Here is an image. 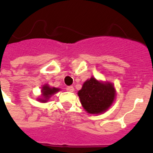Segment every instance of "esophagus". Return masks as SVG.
Wrapping results in <instances>:
<instances>
[{"label": "esophagus", "mask_w": 153, "mask_h": 153, "mask_svg": "<svg viewBox=\"0 0 153 153\" xmlns=\"http://www.w3.org/2000/svg\"><path fill=\"white\" fill-rule=\"evenodd\" d=\"M66 91H70V92H73L74 91V87H72V86H69V87H66Z\"/></svg>", "instance_id": "obj_1"}]
</instances>
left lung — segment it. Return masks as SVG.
Masks as SVG:
<instances>
[{
    "instance_id": "1",
    "label": "left lung",
    "mask_w": 153,
    "mask_h": 153,
    "mask_svg": "<svg viewBox=\"0 0 153 153\" xmlns=\"http://www.w3.org/2000/svg\"><path fill=\"white\" fill-rule=\"evenodd\" d=\"M82 106L90 114H101L110 108L115 98L114 85L94 77L85 82L78 92Z\"/></svg>"
}]
</instances>
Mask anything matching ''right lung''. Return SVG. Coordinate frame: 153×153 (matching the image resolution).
I'll return each instance as SVG.
<instances>
[{
  "label": "right lung",
  "mask_w": 153,
  "mask_h": 153,
  "mask_svg": "<svg viewBox=\"0 0 153 153\" xmlns=\"http://www.w3.org/2000/svg\"><path fill=\"white\" fill-rule=\"evenodd\" d=\"M60 89L59 88H56V87H50L48 84L44 85L42 89V99H39V101L42 102H46L47 100L51 97V95H54L55 93L59 91Z\"/></svg>",
  "instance_id": "right-lung-1"
}]
</instances>
